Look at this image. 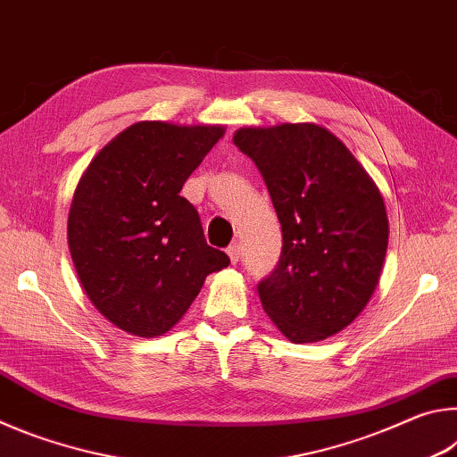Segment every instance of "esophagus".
I'll use <instances>...</instances> for the list:
<instances>
[{"label":"esophagus","mask_w":457,"mask_h":457,"mask_svg":"<svg viewBox=\"0 0 457 457\" xmlns=\"http://www.w3.org/2000/svg\"><path fill=\"white\" fill-rule=\"evenodd\" d=\"M226 252H228L231 264H237V260H239V245L237 244H231Z\"/></svg>","instance_id":"34e87169"}]
</instances>
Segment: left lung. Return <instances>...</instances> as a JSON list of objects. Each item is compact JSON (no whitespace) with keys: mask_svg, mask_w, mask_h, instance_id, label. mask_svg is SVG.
Wrapping results in <instances>:
<instances>
[{"mask_svg":"<svg viewBox=\"0 0 457 457\" xmlns=\"http://www.w3.org/2000/svg\"><path fill=\"white\" fill-rule=\"evenodd\" d=\"M234 145L260 169L282 226L260 303L292 343H319L357 319L381 278L389 220L346 145L314 122L244 127Z\"/></svg>","mask_w":457,"mask_h":457,"instance_id":"8db88e82","label":"left lung"}]
</instances>
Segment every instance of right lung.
I'll return each mask as SVG.
<instances>
[{"label":"right lung","mask_w":457,"mask_h":457,"mask_svg":"<svg viewBox=\"0 0 457 457\" xmlns=\"http://www.w3.org/2000/svg\"><path fill=\"white\" fill-rule=\"evenodd\" d=\"M223 133L221 125L135 122L98 151L76 185L68 213L76 274L96 311L129 335H165L205 278L229 266L179 195Z\"/></svg>","instance_id":"obj_1"}]
</instances>
